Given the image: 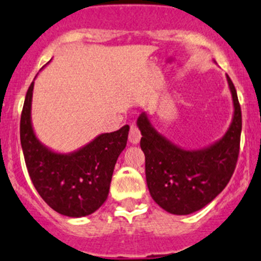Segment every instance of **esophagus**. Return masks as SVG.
<instances>
[{
    "label": "esophagus",
    "instance_id": "esophagus-1",
    "mask_svg": "<svg viewBox=\"0 0 261 261\" xmlns=\"http://www.w3.org/2000/svg\"><path fill=\"white\" fill-rule=\"evenodd\" d=\"M141 132H139L138 127L136 124H132L130 125V130H129V136H128V139L132 144H138L139 141H141Z\"/></svg>",
    "mask_w": 261,
    "mask_h": 261
}]
</instances>
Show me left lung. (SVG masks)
Instances as JSON below:
<instances>
[{
    "instance_id": "left-lung-1",
    "label": "left lung",
    "mask_w": 261,
    "mask_h": 261,
    "mask_svg": "<svg viewBox=\"0 0 261 261\" xmlns=\"http://www.w3.org/2000/svg\"><path fill=\"white\" fill-rule=\"evenodd\" d=\"M231 123L218 141L200 149H186L153 127L147 112L137 120L145 155V178L153 200L165 212L188 215L198 212L223 192L230 180L239 155L242 111L231 80Z\"/></svg>"
}]
</instances>
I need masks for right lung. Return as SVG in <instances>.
Masks as SVG:
<instances>
[{
	"mask_svg": "<svg viewBox=\"0 0 261 261\" xmlns=\"http://www.w3.org/2000/svg\"><path fill=\"white\" fill-rule=\"evenodd\" d=\"M33 86L35 82L27 91L19 127L31 180L55 212L69 218L92 214L108 197L117 159L127 145L129 125L99 134L73 152H56L44 145L33 130Z\"/></svg>",
	"mask_w": 261,
	"mask_h": 261,
	"instance_id": "obj_1",
	"label": "right lung"
}]
</instances>
